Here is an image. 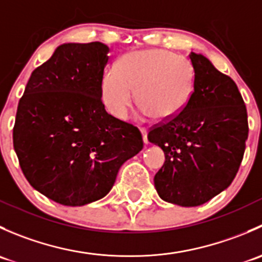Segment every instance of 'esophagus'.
Returning <instances> with one entry per match:
<instances>
[{
	"label": "esophagus",
	"mask_w": 262,
	"mask_h": 262,
	"mask_svg": "<svg viewBox=\"0 0 262 262\" xmlns=\"http://www.w3.org/2000/svg\"><path fill=\"white\" fill-rule=\"evenodd\" d=\"M141 132H142V136H143V141L144 143H148V138H147V128H141Z\"/></svg>",
	"instance_id": "esophagus-1"
}]
</instances>
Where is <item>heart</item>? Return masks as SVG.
I'll use <instances>...</instances> for the list:
<instances>
[{"label": "heart", "mask_w": 262, "mask_h": 262, "mask_svg": "<svg viewBox=\"0 0 262 262\" xmlns=\"http://www.w3.org/2000/svg\"><path fill=\"white\" fill-rule=\"evenodd\" d=\"M134 90L142 114L166 120L181 112L192 91L191 66L184 58L163 49L129 53L118 68L105 71L101 97L116 119H125L134 101Z\"/></svg>", "instance_id": "b5f03b06"}]
</instances>
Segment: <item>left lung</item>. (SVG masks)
<instances>
[{
    "label": "left lung",
    "mask_w": 262,
    "mask_h": 262,
    "mask_svg": "<svg viewBox=\"0 0 262 262\" xmlns=\"http://www.w3.org/2000/svg\"><path fill=\"white\" fill-rule=\"evenodd\" d=\"M194 90L184 109L150 126L148 141L165 152L155 176L161 199L198 207L231 185L244 158L247 110L229 76L204 55L190 54Z\"/></svg>",
    "instance_id": "left-lung-1"
}]
</instances>
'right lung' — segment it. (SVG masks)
<instances>
[{"label": "right lung", "mask_w": 262, "mask_h": 262, "mask_svg": "<svg viewBox=\"0 0 262 262\" xmlns=\"http://www.w3.org/2000/svg\"><path fill=\"white\" fill-rule=\"evenodd\" d=\"M109 47L59 46L18 101L14 148L29 184L67 207L104 198L120 166L143 149L137 126L107 114L101 80Z\"/></svg>", "instance_id": "add662e5"}]
</instances>
